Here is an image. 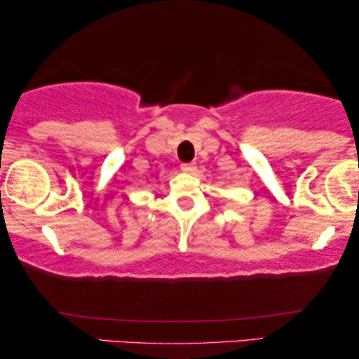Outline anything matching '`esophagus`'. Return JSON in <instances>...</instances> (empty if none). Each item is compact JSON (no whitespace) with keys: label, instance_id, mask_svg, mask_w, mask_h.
Instances as JSON below:
<instances>
[{"label":"esophagus","instance_id":"esophagus-1","mask_svg":"<svg viewBox=\"0 0 359 359\" xmlns=\"http://www.w3.org/2000/svg\"><path fill=\"white\" fill-rule=\"evenodd\" d=\"M181 170L184 171V173H189V175H193V173H196V165L194 163H183L181 165Z\"/></svg>","mask_w":359,"mask_h":359}]
</instances>
